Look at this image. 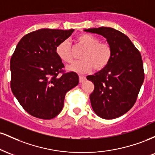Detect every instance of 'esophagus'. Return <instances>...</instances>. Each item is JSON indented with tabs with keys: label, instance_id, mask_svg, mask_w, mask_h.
Wrapping results in <instances>:
<instances>
[{
	"label": "esophagus",
	"instance_id": "obj_1",
	"mask_svg": "<svg viewBox=\"0 0 155 155\" xmlns=\"http://www.w3.org/2000/svg\"><path fill=\"white\" fill-rule=\"evenodd\" d=\"M86 79V77H85V76H79V81L80 82H83L84 81V80Z\"/></svg>",
	"mask_w": 155,
	"mask_h": 155
}]
</instances>
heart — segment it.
I'll return each instance as SVG.
<instances>
[{
	"mask_svg": "<svg viewBox=\"0 0 155 155\" xmlns=\"http://www.w3.org/2000/svg\"><path fill=\"white\" fill-rule=\"evenodd\" d=\"M77 41L80 45L86 48L81 59L74 62L67 67L69 71L86 74L93 68L96 71L104 69L108 65L112 57L111 46L107 42L100 41V39L88 33H82L77 36ZM56 54L65 63H71L74 59L71 45L68 40H63L57 45Z\"/></svg>",
	"mask_w": 155,
	"mask_h": 155,
	"instance_id": "b5f03b06",
	"label": "heart"
}]
</instances>
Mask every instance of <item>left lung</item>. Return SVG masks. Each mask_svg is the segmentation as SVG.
Listing matches in <instances>:
<instances>
[{"mask_svg":"<svg viewBox=\"0 0 155 155\" xmlns=\"http://www.w3.org/2000/svg\"><path fill=\"white\" fill-rule=\"evenodd\" d=\"M106 38L112 57L106 68L87 79L94 84L90 99L98 117L111 120L127 113L136 103L144 80L140 51L127 35L111 28L84 30Z\"/></svg>","mask_w":155,"mask_h":155,"instance_id":"obj_1","label":"left lung"}]
</instances>
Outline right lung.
<instances>
[{"label":"right lung","instance_id":"add662e5","mask_svg":"<svg viewBox=\"0 0 155 155\" xmlns=\"http://www.w3.org/2000/svg\"><path fill=\"white\" fill-rule=\"evenodd\" d=\"M74 31L44 28L31 32L22 37L12 54L11 89L32 116L43 120L58 116L65 94L79 82L77 74L64 72L55 51L57 45Z\"/></svg>","mask_w":155,"mask_h":155}]
</instances>
